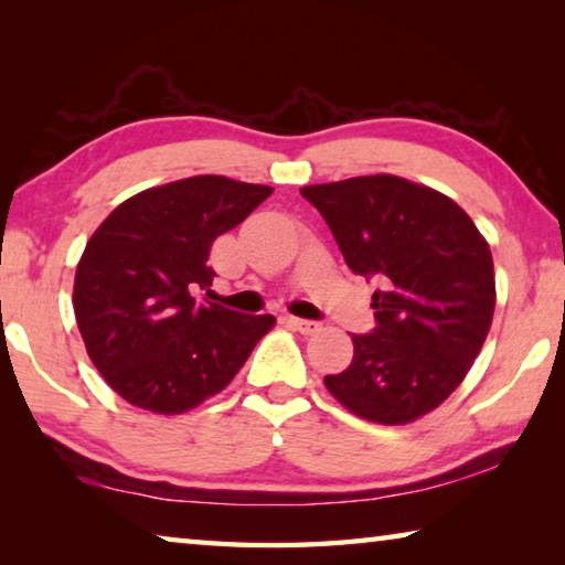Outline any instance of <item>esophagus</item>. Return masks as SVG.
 <instances>
[{
    "label": "esophagus",
    "mask_w": 565,
    "mask_h": 565,
    "mask_svg": "<svg viewBox=\"0 0 565 565\" xmlns=\"http://www.w3.org/2000/svg\"><path fill=\"white\" fill-rule=\"evenodd\" d=\"M286 323H289L291 329L301 331V333H317L321 331V323L319 321H311V319H299V317H286Z\"/></svg>",
    "instance_id": "1"
}]
</instances>
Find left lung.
Returning a JSON list of instances; mask_svg holds the SVG:
<instances>
[{"label":"left lung","instance_id":"1","mask_svg":"<svg viewBox=\"0 0 565 565\" xmlns=\"http://www.w3.org/2000/svg\"><path fill=\"white\" fill-rule=\"evenodd\" d=\"M353 274L376 279V327L353 333V359L323 384L351 414L408 424L466 379L489 337L495 279L486 238L461 206L401 177L303 186Z\"/></svg>","mask_w":565,"mask_h":565}]
</instances>
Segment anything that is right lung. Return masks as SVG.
<instances>
[{
  "label": "right lung",
  "mask_w": 565,
  "mask_h": 565,
  "mask_svg": "<svg viewBox=\"0 0 565 565\" xmlns=\"http://www.w3.org/2000/svg\"><path fill=\"white\" fill-rule=\"evenodd\" d=\"M226 177H191L141 191L104 218L74 279V313L99 374L131 406L184 414L222 391L271 313L202 299L209 254L271 194Z\"/></svg>",
  "instance_id": "1"
}]
</instances>
